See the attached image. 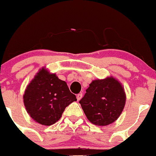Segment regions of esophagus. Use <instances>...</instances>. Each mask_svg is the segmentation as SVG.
<instances>
[{
    "label": "esophagus",
    "instance_id": "obj_1",
    "mask_svg": "<svg viewBox=\"0 0 156 156\" xmlns=\"http://www.w3.org/2000/svg\"><path fill=\"white\" fill-rule=\"evenodd\" d=\"M77 100H78V101H79L81 99V97H82V94H78V95H77Z\"/></svg>",
    "mask_w": 156,
    "mask_h": 156
}]
</instances>
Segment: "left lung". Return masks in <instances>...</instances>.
<instances>
[{"label": "left lung", "instance_id": "left-lung-1", "mask_svg": "<svg viewBox=\"0 0 156 156\" xmlns=\"http://www.w3.org/2000/svg\"><path fill=\"white\" fill-rule=\"evenodd\" d=\"M79 103L91 123L107 126L122 114L126 103V94L122 83L109 76L94 80Z\"/></svg>", "mask_w": 156, "mask_h": 156}]
</instances>
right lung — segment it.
<instances>
[{
    "mask_svg": "<svg viewBox=\"0 0 156 156\" xmlns=\"http://www.w3.org/2000/svg\"><path fill=\"white\" fill-rule=\"evenodd\" d=\"M74 101H77L76 97L70 92L66 82L44 67L28 84L23 95L30 117L46 126L59 121L66 107Z\"/></svg>",
    "mask_w": 156,
    "mask_h": 156,
    "instance_id": "obj_1",
    "label": "right lung"
}]
</instances>
